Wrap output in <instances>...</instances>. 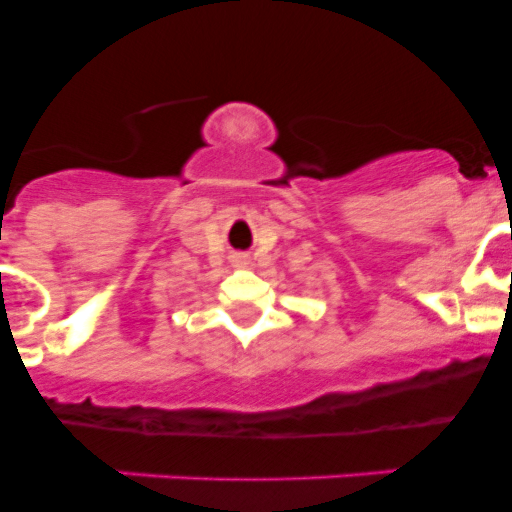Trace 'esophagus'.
I'll use <instances>...</instances> for the list:
<instances>
[{
  "instance_id": "1",
  "label": "esophagus",
  "mask_w": 512,
  "mask_h": 512,
  "mask_svg": "<svg viewBox=\"0 0 512 512\" xmlns=\"http://www.w3.org/2000/svg\"><path fill=\"white\" fill-rule=\"evenodd\" d=\"M235 261H238V264H241V261H246V256H238V259H235Z\"/></svg>"
}]
</instances>
